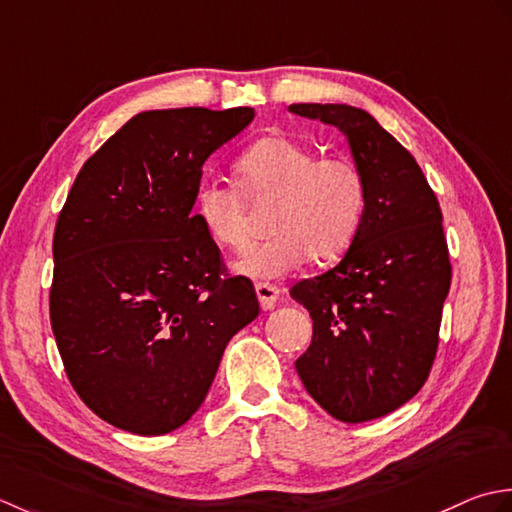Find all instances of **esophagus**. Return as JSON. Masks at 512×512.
Here are the masks:
<instances>
[{"instance_id": "esophagus-1", "label": "esophagus", "mask_w": 512, "mask_h": 512, "mask_svg": "<svg viewBox=\"0 0 512 512\" xmlns=\"http://www.w3.org/2000/svg\"><path fill=\"white\" fill-rule=\"evenodd\" d=\"M256 296H258V302H260V307H263V311H269L276 307V302L280 298V289L276 285H269V283H258Z\"/></svg>"}]
</instances>
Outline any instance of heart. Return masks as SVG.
<instances>
[{"instance_id":"obj_1","label":"heart","mask_w":512,"mask_h":512,"mask_svg":"<svg viewBox=\"0 0 512 512\" xmlns=\"http://www.w3.org/2000/svg\"><path fill=\"white\" fill-rule=\"evenodd\" d=\"M247 196L274 198L269 227L274 236L256 245L236 269L252 278H278L311 256H340L358 234L367 205L364 176L344 156H320L289 137L256 141L236 163ZM194 212L214 243L243 252L252 236L245 201L234 187L203 181Z\"/></svg>"}]
</instances>
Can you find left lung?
<instances>
[{
  "instance_id": "obj_1",
  "label": "left lung",
  "mask_w": 512,
  "mask_h": 512,
  "mask_svg": "<svg viewBox=\"0 0 512 512\" xmlns=\"http://www.w3.org/2000/svg\"><path fill=\"white\" fill-rule=\"evenodd\" d=\"M289 112L336 125L367 185L347 254L289 291L314 320L296 371L336 420H375L409 402L433 367L451 287L442 210L411 152L369 112L347 103H294Z\"/></svg>"
}]
</instances>
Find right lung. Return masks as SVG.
<instances>
[{
	"label": "right lung",
	"mask_w": 512,
	"mask_h": 512,
	"mask_svg": "<svg viewBox=\"0 0 512 512\" xmlns=\"http://www.w3.org/2000/svg\"><path fill=\"white\" fill-rule=\"evenodd\" d=\"M252 108L132 117L83 163L52 238L50 325L68 380L101 420L137 435L183 426L227 342L258 314L245 276L192 214L207 156Z\"/></svg>",
	"instance_id": "right-lung-1"
}]
</instances>
